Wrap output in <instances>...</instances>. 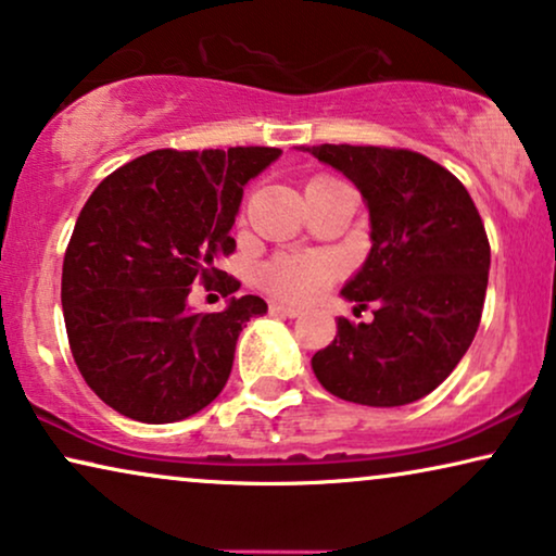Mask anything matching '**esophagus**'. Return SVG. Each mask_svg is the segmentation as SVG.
I'll return each mask as SVG.
<instances>
[{
    "label": "esophagus",
    "mask_w": 556,
    "mask_h": 556,
    "mask_svg": "<svg viewBox=\"0 0 556 556\" xmlns=\"http://www.w3.org/2000/svg\"><path fill=\"white\" fill-rule=\"evenodd\" d=\"M270 314H273V316L295 318V316H301V308H295V306H286V303H270Z\"/></svg>",
    "instance_id": "1"
}]
</instances>
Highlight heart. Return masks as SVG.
I'll use <instances>...</instances> for the list:
<instances>
[{"label": "heart", "mask_w": 556, "mask_h": 556, "mask_svg": "<svg viewBox=\"0 0 556 556\" xmlns=\"http://www.w3.org/2000/svg\"><path fill=\"white\" fill-rule=\"evenodd\" d=\"M316 177L311 181H324ZM341 273V263L329 253H280L261 268V283L276 299L306 303L321 295Z\"/></svg>", "instance_id": "1"}]
</instances>
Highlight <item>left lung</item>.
Wrapping results in <instances>:
<instances>
[{
    "instance_id": "left-lung-1",
    "label": "left lung",
    "mask_w": 556,
    "mask_h": 556,
    "mask_svg": "<svg viewBox=\"0 0 556 556\" xmlns=\"http://www.w3.org/2000/svg\"><path fill=\"white\" fill-rule=\"evenodd\" d=\"M303 151L352 179L367 202L371 250L341 295L377 306L369 324L341 316L311 367L339 400L409 405L458 367L481 324L491 268L483 219L460 179L417 151L349 143Z\"/></svg>"
}]
</instances>
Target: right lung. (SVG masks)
<instances>
[{
	"label": "right lung",
	"instance_id": "add662e5",
	"mask_svg": "<svg viewBox=\"0 0 556 556\" xmlns=\"http://www.w3.org/2000/svg\"><path fill=\"white\" fill-rule=\"evenodd\" d=\"M280 149H156L109 174L88 197L63 261V316L73 359L105 405L139 422H177L223 392L257 295L192 314L194 283L230 295L217 268L242 187Z\"/></svg>",
	"mask_w": 556,
	"mask_h": 556
}]
</instances>
